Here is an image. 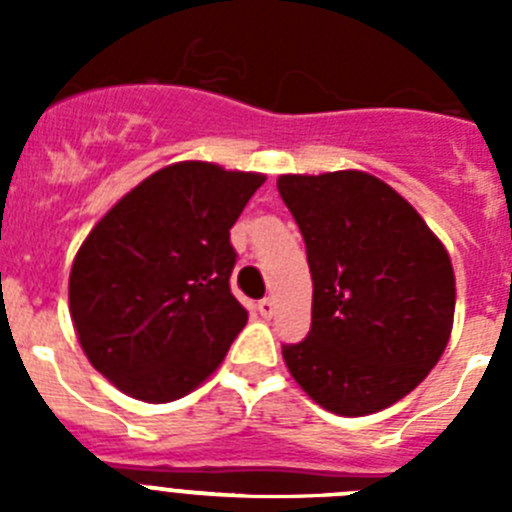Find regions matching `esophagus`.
I'll return each instance as SVG.
<instances>
[{
	"instance_id": "obj_1",
	"label": "esophagus",
	"mask_w": 512,
	"mask_h": 512,
	"mask_svg": "<svg viewBox=\"0 0 512 512\" xmlns=\"http://www.w3.org/2000/svg\"><path fill=\"white\" fill-rule=\"evenodd\" d=\"M259 312H261V318H271V315L277 312V305H274L271 297H264V300H259Z\"/></svg>"
}]
</instances>
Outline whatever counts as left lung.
Instances as JSON below:
<instances>
[{"label": "left lung", "mask_w": 512, "mask_h": 512, "mask_svg": "<svg viewBox=\"0 0 512 512\" xmlns=\"http://www.w3.org/2000/svg\"><path fill=\"white\" fill-rule=\"evenodd\" d=\"M312 274V325L282 354L336 415H369L413 392L449 343L454 269L423 217L377 176H279Z\"/></svg>", "instance_id": "left-lung-1"}]
</instances>
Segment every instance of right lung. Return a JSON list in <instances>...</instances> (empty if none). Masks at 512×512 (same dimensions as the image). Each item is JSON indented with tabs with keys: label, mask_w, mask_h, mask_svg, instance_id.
Wrapping results in <instances>:
<instances>
[{
	"label": "right lung",
	"mask_w": 512,
	"mask_h": 512,
	"mask_svg": "<svg viewBox=\"0 0 512 512\" xmlns=\"http://www.w3.org/2000/svg\"><path fill=\"white\" fill-rule=\"evenodd\" d=\"M261 184L205 161L166 166L87 235L69 279L71 320L117 390L171 402L225 359L248 320L230 292V228Z\"/></svg>",
	"instance_id": "right-lung-1"
}]
</instances>
